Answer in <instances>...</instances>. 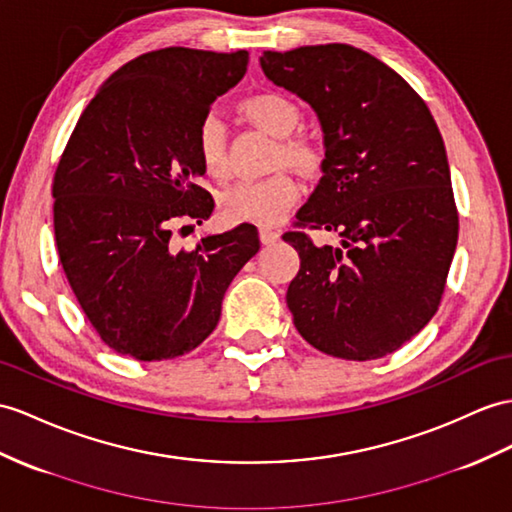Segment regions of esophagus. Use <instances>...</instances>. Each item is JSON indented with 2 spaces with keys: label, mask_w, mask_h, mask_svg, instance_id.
Instances as JSON below:
<instances>
[{
  "label": "esophagus",
  "mask_w": 512,
  "mask_h": 512,
  "mask_svg": "<svg viewBox=\"0 0 512 512\" xmlns=\"http://www.w3.org/2000/svg\"><path fill=\"white\" fill-rule=\"evenodd\" d=\"M280 239V234L276 232V230H271V228H267V226H263L260 228V241H263L265 245H271V243H276Z\"/></svg>",
  "instance_id": "1"
}]
</instances>
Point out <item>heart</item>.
<instances>
[{
	"mask_svg": "<svg viewBox=\"0 0 512 512\" xmlns=\"http://www.w3.org/2000/svg\"><path fill=\"white\" fill-rule=\"evenodd\" d=\"M243 115L256 123L260 130L276 136V139H289V136L302 123V110L291 97L282 93H258L247 97L241 104ZM195 147L199 156V165L204 173L213 180H226L228 160H226V126L215 112H208L202 117L195 132ZM284 162L297 169L315 167V149L302 141H284L280 147ZM299 186L297 182L276 173L265 180L241 182L223 195L221 213L232 223H263L273 226L278 223L291 206L297 202Z\"/></svg>",
	"mask_w": 512,
	"mask_h": 512,
	"instance_id": "1",
	"label": "heart"
}]
</instances>
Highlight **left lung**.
<instances>
[{
    "instance_id": "left-lung-1",
    "label": "left lung",
    "mask_w": 512,
    "mask_h": 512,
    "mask_svg": "<svg viewBox=\"0 0 512 512\" xmlns=\"http://www.w3.org/2000/svg\"><path fill=\"white\" fill-rule=\"evenodd\" d=\"M265 76L315 110L321 180L299 223L336 232L299 254L286 289L297 332L319 352L371 360L413 339L439 308L458 243L450 165L426 102L363 49L328 43L263 52Z\"/></svg>"
}]
</instances>
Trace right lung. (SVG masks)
Instances as JSON below:
<instances>
[{
    "label": "right lung",
    "instance_id": "add662e5",
    "mask_svg": "<svg viewBox=\"0 0 512 512\" xmlns=\"http://www.w3.org/2000/svg\"><path fill=\"white\" fill-rule=\"evenodd\" d=\"M249 54L165 47L126 62L84 108L54 178L58 256L102 341L134 360L195 350L217 328L230 282L260 249L241 223L186 252L178 219L202 226L215 202L195 132L245 76ZM191 228V226H184Z\"/></svg>",
    "mask_w": 512,
    "mask_h": 512
}]
</instances>
